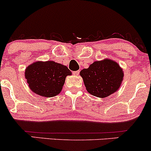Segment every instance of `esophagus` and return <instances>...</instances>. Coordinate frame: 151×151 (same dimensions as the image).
<instances>
[{"label":"esophagus","instance_id":"34e87169","mask_svg":"<svg viewBox=\"0 0 151 151\" xmlns=\"http://www.w3.org/2000/svg\"><path fill=\"white\" fill-rule=\"evenodd\" d=\"M72 73H73V74L74 75H79V70H77V71H74V72H72Z\"/></svg>","mask_w":151,"mask_h":151}]
</instances>
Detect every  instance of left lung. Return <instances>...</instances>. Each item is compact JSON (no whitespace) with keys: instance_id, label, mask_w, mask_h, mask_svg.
<instances>
[{"instance_id":"left-lung-1","label":"left lung","mask_w":151,"mask_h":151,"mask_svg":"<svg viewBox=\"0 0 151 151\" xmlns=\"http://www.w3.org/2000/svg\"><path fill=\"white\" fill-rule=\"evenodd\" d=\"M87 91L93 96L104 98L119 89L124 77L116 62L106 60L94 62L80 72Z\"/></svg>"}]
</instances>
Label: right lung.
I'll list each match as a JSON object with an SVG mask.
<instances>
[{
  "label": "right lung",
  "mask_w": 151,
  "mask_h": 151,
  "mask_svg": "<svg viewBox=\"0 0 151 151\" xmlns=\"http://www.w3.org/2000/svg\"><path fill=\"white\" fill-rule=\"evenodd\" d=\"M72 72L65 65L53 61L36 62L27 67L25 75L33 92L45 97L60 93L67 75Z\"/></svg>",
  "instance_id": "add662e5"
}]
</instances>
